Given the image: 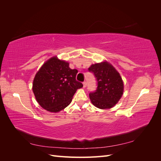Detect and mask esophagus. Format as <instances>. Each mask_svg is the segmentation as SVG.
<instances>
[{
    "label": "esophagus",
    "instance_id": "esophagus-1",
    "mask_svg": "<svg viewBox=\"0 0 161 161\" xmlns=\"http://www.w3.org/2000/svg\"><path fill=\"white\" fill-rule=\"evenodd\" d=\"M82 85H83V87H84V88H85V87L86 86V81H84L83 82H82Z\"/></svg>",
    "mask_w": 161,
    "mask_h": 161
}]
</instances>
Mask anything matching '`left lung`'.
Masks as SVG:
<instances>
[{
	"instance_id": "obj_1",
	"label": "left lung",
	"mask_w": 161,
	"mask_h": 161,
	"mask_svg": "<svg viewBox=\"0 0 161 161\" xmlns=\"http://www.w3.org/2000/svg\"><path fill=\"white\" fill-rule=\"evenodd\" d=\"M89 71L97 80V88L90 92L91 103L97 108L110 109L118 103L124 92V83L119 73L108 62L92 64Z\"/></svg>"
}]
</instances>
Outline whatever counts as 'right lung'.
<instances>
[{
  "label": "right lung",
  "mask_w": 161,
  "mask_h": 161,
  "mask_svg": "<svg viewBox=\"0 0 161 161\" xmlns=\"http://www.w3.org/2000/svg\"><path fill=\"white\" fill-rule=\"evenodd\" d=\"M78 70L71 69L69 63L52 57L42 65L33 82V92L42 108L60 111L72 101L78 89L83 85L76 80Z\"/></svg>",
  "instance_id": "add662e5"
}]
</instances>
